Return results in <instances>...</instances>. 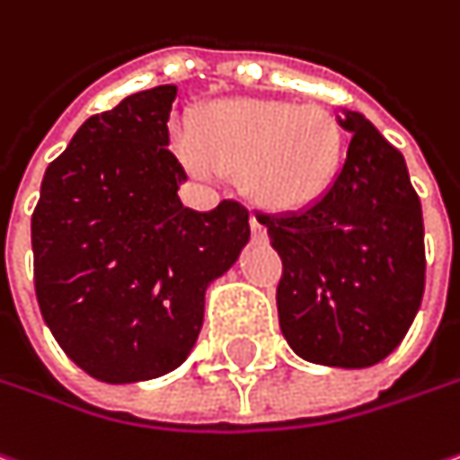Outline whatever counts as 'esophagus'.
Listing matches in <instances>:
<instances>
[{
  "instance_id": "esophagus-1",
  "label": "esophagus",
  "mask_w": 460,
  "mask_h": 460,
  "mask_svg": "<svg viewBox=\"0 0 460 460\" xmlns=\"http://www.w3.org/2000/svg\"><path fill=\"white\" fill-rule=\"evenodd\" d=\"M250 226H252V236H254L257 242H262V239L268 236V234H265V226L260 224V218H257L254 213H252V216H250Z\"/></svg>"
}]
</instances>
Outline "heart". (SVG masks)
<instances>
[{
    "label": "heart",
    "instance_id": "1",
    "mask_svg": "<svg viewBox=\"0 0 460 460\" xmlns=\"http://www.w3.org/2000/svg\"><path fill=\"white\" fill-rule=\"evenodd\" d=\"M177 151L200 177L236 172L268 210H298L330 190L345 159V136L330 111L280 100H221L177 128Z\"/></svg>",
    "mask_w": 460,
    "mask_h": 460
}]
</instances>
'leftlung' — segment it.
Returning a JSON list of instances; mask_svg holds the SVG:
<instances>
[{
	"label": "left lung",
	"instance_id": "left-lung-1",
	"mask_svg": "<svg viewBox=\"0 0 460 460\" xmlns=\"http://www.w3.org/2000/svg\"><path fill=\"white\" fill-rule=\"evenodd\" d=\"M348 156L330 190L296 213L262 216L283 260L278 319L316 366L368 368L399 348L425 293V226L402 151L342 111Z\"/></svg>",
	"mask_w": 460,
	"mask_h": 460
}]
</instances>
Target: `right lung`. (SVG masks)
Returning <instances> with one entry per match:
<instances>
[{
	"label": "right lung",
	"instance_id": "1",
	"mask_svg": "<svg viewBox=\"0 0 460 460\" xmlns=\"http://www.w3.org/2000/svg\"><path fill=\"white\" fill-rule=\"evenodd\" d=\"M174 84L92 115L43 174L32 210L35 296L71 360L105 384H136L185 363L206 288L250 242V210L182 206L172 154Z\"/></svg>",
	"mask_w": 460,
	"mask_h": 460
}]
</instances>
